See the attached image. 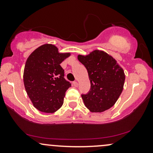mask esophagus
<instances>
[{
  "instance_id": "obj_1",
  "label": "esophagus",
  "mask_w": 153,
  "mask_h": 153,
  "mask_svg": "<svg viewBox=\"0 0 153 153\" xmlns=\"http://www.w3.org/2000/svg\"><path fill=\"white\" fill-rule=\"evenodd\" d=\"M73 85H74L75 87H78V82L77 81H74L73 82Z\"/></svg>"
}]
</instances>
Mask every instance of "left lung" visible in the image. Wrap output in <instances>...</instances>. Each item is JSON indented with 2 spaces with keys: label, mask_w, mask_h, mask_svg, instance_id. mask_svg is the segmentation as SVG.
Returning a JSON list of instances; mask_svg holds the SVG:
<instances>
[{
  "label": "left lung",
  "mask_w": 153,
  "mask_h": 153,
  "mask_svg": "<svg viewBox=\"0 0 153 153\" xmlns=\"http://www.w3.org/2000/svg\"><path fill=\"white\" fill-rule=\"evenodd\" d=\"M78 59L87 69L91 82V91L81 96L85 106L91 112L109 109L124 88V70L112 56L102 50L78 54Z\"/></svg>",
  "instance_id": "left-lung-1"
}]
</instances>
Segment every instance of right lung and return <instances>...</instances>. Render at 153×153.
Here are the masks:
<instances>
[{"label":"right lung","mask_w":153,"mask_h":153,"mask_svg":"<svg viewBox=\"0 0 153 153\" xmlns=\"http://www.w3.org/2000/svg\"><path fill=\"white\" fill-rule=\"evenodd\" d=\"M71 56L45 44L36 48L26 60L24 83L33 106L45 113H54L62 106L66 91L71 84L64 78L61 62Z\"/></svg>","instance_id":"obj_1"}]
</instances>
